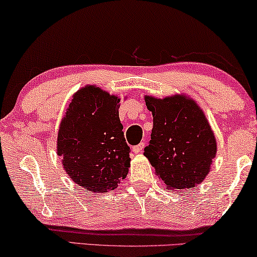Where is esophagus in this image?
<instances>
[{
  "label": "esophagus",
  "mask_w": 257,
  "mask_h": 257,
  "mask_svg": "<svg viewBox=\"0 0 257 257\" xmlns=\"http://www.w3.org/2000/svg\"><path fill=\"white\" fill-rule=\"evenodd\" d=\"M144 147H145V143H140L139 145H136V146H133L132 147V152L133 153H140L142 152V151L144 150Z\"/></svg>",
  "instance_id": "esophagus-1"
}]
</instances>
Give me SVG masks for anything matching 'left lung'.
<instances>
[{
    "mask_svg": "<svg viewBox=\"0 0 257 257\" xmlns=\"http://www.w3.org/2000/svg\"><path fill=\"white\" fill-rule=\"evenodd\" d=\"M153 128L145 156L167 189H191L209 173L216 138L202 108L186 94L145 96Z\"/></svg>",
    "mask_w": 257,
    "mask_h": 257,
    "instance_id": "left-lung-1",
    "label": "left lung"
}]
</instances>
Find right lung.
Here are the masks:
<instances>
[{
	"label": "right lung",
	"mask_w": 257,
	"mask_h": 257,
	"mask_svg": "<svg viewBox=\"0 0 257 257\" xmlns=\"http://www.w3.org/2000/svg\"><path fill=\"white\" fill-rule=\"evenodd\" d=\"M119 101L115 94L86 85L73 94L59 124L56 145L63 167L89 192L113 191L128 173L131 158Z\"/></svg>",
	"instance_id": "add662e5"
}]
</instances>
